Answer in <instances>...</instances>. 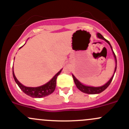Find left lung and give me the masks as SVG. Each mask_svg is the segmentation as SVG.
I'll list each match as a JSON object with an SVG mask.
<instances>
[{
	"label": "left lung",
	"mask_w": 129,
	"mask_h": 129,
	"mask_svg": "<svg viewBox=\"0 0 129 129\" xmlns=\"http://www.w3.org/2000/svg\"><path fill=\"white\" fill-rule=\"evenodd\" d=\"M97 38L105 40V41L109 45H110V48H111L112 51L113 55H114V58H115V69H114V74H113L112 76V77L110 79V80H109V81L106 83V84H105L104 85H102V86H100V87H93V86H89V85H84V84H83L82 83L80 82L79 81V80H78V79H77V78L75 77L72 74V77H73V79H74V82H75V85H76L77 87V89L80 90L81 92H84V93H88V94H98V93H101V92H103L104 90H105L108 87H109V85H110V83H111L112 80V79H113V77H114V74H115V71H116V69H117L116 56H115V54H114V51H113L112 47L110 42H109L107 40L105 39L104 37L103 36H102L100 33L97 34Z\"/></svg>",
	"instance_id": "left-lung-1"
}]
</instances>
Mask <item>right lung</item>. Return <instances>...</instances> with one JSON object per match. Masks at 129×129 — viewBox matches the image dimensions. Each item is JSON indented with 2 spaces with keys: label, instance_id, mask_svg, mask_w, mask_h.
Here are the masks:
<instances>
[{
  "label": "right lung",
  "instance_id": "obj_1",
  "mask_svg": "<svg viewBox=\"0 0 129 129\" xmlns=\"http://www.w3.org/2000/svg\"><path fill=\"white\" fill-rule=\"evenodd\" d=\"M24 45H23V46H24ZM22 47H21L20 48H22ZM62 70V69L59 71V72H57V74L52 78L51 80H49V81L48 82H47L46 84H44V85H41V86L36 87H26L23 85V84H22L21 83L17 80V79L16 77H15V74H14V67H12V74L13 77H14V80H15L16 84H17L18 86L19 87V88H20L25 94L30 96V97H33V98H42V97H46V96L49 95L51 94L52 93L54 92V91L55 90V87H56V80L57 76L60 74Z\"/></svg>",
  "mask_w": 129,
  "mask_h": 129
}]
</instances>
